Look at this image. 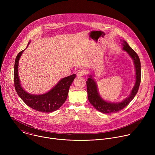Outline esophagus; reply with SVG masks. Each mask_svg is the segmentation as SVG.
I'll return each mask as SVG.
<instances>
[{"label": "esophagus", "instance_id": "1", "mask_svg": "<svg viewBox=\"0 0 155 155\" xmlns=\"http://www.w3.org/2000/svg\"><path fill=\"white\" fill-rule=\"evenodd\" d=\"M84 74H85V71H84V70H83V69L79 70L77 72V76H78V77L83 76Z\"/></svg>", "mask_w": 155, "mask_h": 155}]
</instances>
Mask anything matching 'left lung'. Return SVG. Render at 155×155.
Masks as SVG:
<instances>
[{
	"mask_svg": "<svg viewBox=\"0 0 155 155\" xmlns=\"http://www.w3.org/2000/svg\"><path fill=\"white\" fill-rule=\"evenodd\" d=\"M121 42L123 46V50L127 51L129 56L133 59L136 71V83L130 96L123 101L119 103H110L106 102L100 97L97 91L96 83L92 78V77L90 76V77L88 78L86 81L88 100H89L90 104L99 112L105 114L118 112L126 107L137 93L141 81V65L139 56L133 49H132L129 47L125 40H123Z\"/></svg>",
	"mask_w": 155,
	"mask_h": 155,
	"instance_id": "1",
	"label": "left lung"
}]
</instances>
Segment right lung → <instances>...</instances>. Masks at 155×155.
I'll return each mask as SVG.
<instances>
[{
  "label": "right lung",
  "mask_w": 155,
  "mask_h": 155,
  "mask_svg": "<svg viewBox=\"0 0 155 155\" xmlns=\"http://www.w3.org/2000/svg\"><path fill=\"white\" fill-rule=\"evenodd\" d=\"M23 51L24 50L21 51L18 54L14 65L13 79L17 94L26 105L37 111L45 113L56 111L62 106L67 99L69 87L75 78V74L61 79L51 90L45 94L41 95L30 94L22 88L18 74L19 59Z\"/></svg>",
  "instance_id": "right-lung-1"
}]
</instances>
